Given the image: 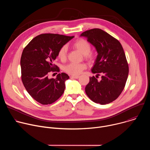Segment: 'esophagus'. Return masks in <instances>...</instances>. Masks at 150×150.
Returning a JSON list of instances; mask_svg holds the SVG:
<instances>
[{
  "label": "esophagus",
  "mask_w": 150,
  "mask_h": 150,
  "mask_svg": "<svg viewBox=\"0 0 150 150\" xmlns=\"http://www.w3.org/2000/svg\"><path fill=\"white\" fill-rule=\"evenodd\" d=\"M79 76H75V75H72L71 76V78H75V79H78V78H79Z\"/></svg>",
  "instance_id": "1"
}]
</instances>
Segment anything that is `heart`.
Wrapping results in <instances>:
<instances>
[{
    "label": "heart",
    "instance_id": "1",
    "mask_svg": "<svg viewBox=\"0 0 150 150\" xmlns=\"http://www.w3.org/2000/svg\"><path fill=\"white\" fill-rule=\"evenodd\" d=\"M72 46L74 49L83 54L85 58L90 60H93L94 59V54L90 52L91 49V45L86 40L83 38L78 39L74 42ZM67 47L66 46H63L59 50L57 57L60 60L63 61L67 59ZM85 68H86V65L83 63H71L64 67L63 70L68 74L75 76L80 74Z\"/></svg>",
    "mask_w": 150,
    "mask_h": 150
}]
</instances>
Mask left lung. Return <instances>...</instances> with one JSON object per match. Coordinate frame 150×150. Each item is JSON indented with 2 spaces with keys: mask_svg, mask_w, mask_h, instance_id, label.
<instances>
[{
  "mask_svg": "<svg viewBox=\"0 0 150 150\" xmlns=\"http://www.w3.org/2000/svg\"><path fill=\"white\" fill-rule=\"evenodd\" d=\"M80 36L87 38L96 48L98 54L91 72L96 77L102 76L100 81L94 76L90 77L85 93L96 103L109 104L123 90L129 73L123 49L117 39L99 28L87 30Z\"/></svg>",
  "mask_w": 150,
  "mask_h": 150,
  "instance_id": "1",
  "label": "left lung"
}]
</instances>
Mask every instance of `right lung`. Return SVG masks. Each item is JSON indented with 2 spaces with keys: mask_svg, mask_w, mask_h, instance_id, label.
<instances>
[{
  "mask_svg": "<svg viewBox=\"0 0 150 150\" xmlns=\"http://www.w3.org/2000/svg\"><path fill=\"white\" fill-rule=\"evenodd\" d=\"M74 36L56 34H42L34 38L24 48L21 57V79L29 94L42 104H50L63 94L65 81L69 76L65 73L49 78L50 72H59L53 65L59 50Z\"/></svg>",
  "mask_w": 150,
  "mask_h": 150,
  "instance_id": "right-lung-1",
  "label": "right lung"
}]
</instances>
